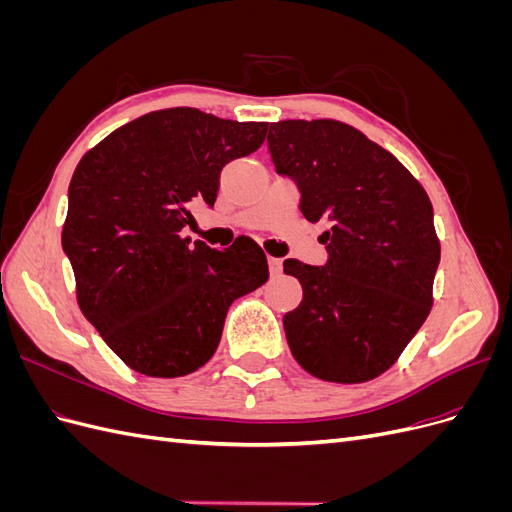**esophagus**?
Returning a JSON list of instances; mask_svg holds the SVG:
<instances>
[{
    "mask_svg": "<svg viewBox=\"0 0 512 512\" xmlns=\"http://www.w3.org/2000/svg\"><path fill=\"white\" fill-rule=\"evenodd\" d=\"M269 273H271L273 277H277V275L282 273V260H280V258L269 256Z\"/></svg>",
    "mask_w": 512,
    "mask_h": 512,
    "instance_id": "34e87169",
    "label": "esophagus"
}]
</instances>
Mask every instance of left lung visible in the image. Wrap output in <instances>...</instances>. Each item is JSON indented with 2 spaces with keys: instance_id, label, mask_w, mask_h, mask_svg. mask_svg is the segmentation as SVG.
<instances>
[{
  "instance_id": "left-lung-1",
  "label": "left lung",
  "mask_w": 512,
  "mask_h": 512,
  "mask_svg": "<svg viewBox=\"0 0 512 512\" xmlns=\"http://www.w3.org/2000/svg\"><path fill=\"white\" fill-rule=\"evenodd\" d=\"M275 173L322 224V267L284 260L303 288L284 316L297 363L327 382H367L389 369L431 309L440 241L423 185L389 151L346 123L288 119L269 126Z\"/></svg>"
}]
</instances>
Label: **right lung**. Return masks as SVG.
<instances>
[{
	"mask_svg": "<svg viewBox=\"0 0 512 512\" xmlns=\"http://www.w3.org/2000/svg\"><path fill=\"white\" fill-rule=\"evenodd\" d=\"M267 126L166 108L108 134L76 166L61 247L81 312L138 374L203 367L230 303L267 282V256L250 237L226 250L181 239L192 203L213 207L222 168L254 153Z\"/></svg>",
	"mask_w": 512,
	"mask_h": 512,
	"instance_id": "right-lung-1",
	"label": "right lung"
}]
</instances>
